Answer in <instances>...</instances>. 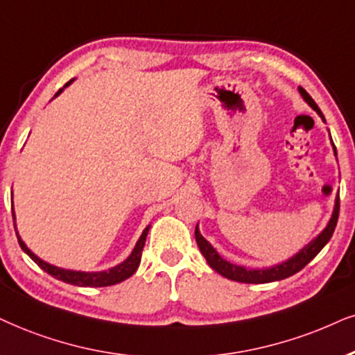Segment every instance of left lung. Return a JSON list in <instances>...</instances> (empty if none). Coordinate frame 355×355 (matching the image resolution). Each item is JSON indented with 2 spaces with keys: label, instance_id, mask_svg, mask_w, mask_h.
<instances>
[{
  "label": "left lung",
  "instance_id": "8db88e82",
  "mask_svg": "<svg viewBox=\"0 0 355 355\" xmlns=\"http://www.w3.org/2000/svg\"><path fill=\"white\" fill-rule=\"evenodd\" d=\"M298 89H300V93H302V96L304 98V101H306L308 105L311 106L322 119H324L321 110L318 107L315 100L308 95L306 89H303L302 87H300ZM334 152H336V147H334ZM338 218H339V196L336 198L333 218L329 219V224L326 226V230L322 231L315 241L309 242L306 248H303L302 250H300L295 257L288 259L286 262L280 263V266H275L270 268H260V270H249V268L236 266V263H231V262H227V260H224L221 255H219L216 250L213 249V245H211L209 242L200 234L198 226H196V230H195V237H196V244H198L201 254L205 255L206 262H208L209 267L213 268V270H216L219 275L230 278V280L241 282V284H268V282L284 280V278L295 275V273L302 270L303 267H306L308 263L311 262V260L315 259L318 254H320V250L324 248L327 242H329L331 237H333L336 224H338Z\"/></svg>",
  "mask_w": 355,
  "mask_h": 355
}]
</instances>
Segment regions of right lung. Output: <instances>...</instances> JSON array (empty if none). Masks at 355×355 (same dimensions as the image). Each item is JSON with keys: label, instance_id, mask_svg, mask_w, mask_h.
I'll return each instance as SVG.
<instances>
[{"label": "right lung", "instance_id": "add662e5", "mask_svg": "<svg viewBox=\"0 0 355 355\" xmlns=\"http://www.w3.org/2000/svg\"><path fill=\"white\" fill-rule=\"evenodd\" d=\"M71 82H73V80H70L69 83H65V87H69ZM60 92H62V89H58V93H60ZM58 93H57V95H58ZM12 219H15V213H12ZM149 227L150 226H147L144 232H142V236L139 237L136 248H134L131 255H129V257L125 259L123 263H119V266H116V267L110 268V270H105V272H73V270H65V268L53 267V266H51V263L44 262V260H40L37 255H34L33 252H31V250L26 248L24 242L21 241V237H19V234H17V232H16V236H17V241H19L21 249L24 250V252L28 254L29 257L33 259L34 262L37 263V266L42 268L44 272H47L49 275L57 278V280H62V282H65V284L78 285V286H110V285L121 284V282H124L125 278H129L134 272L137 270L139 263H141L142 249H144L146 237H147V232H149ZM15 231H16V226H15Z\"/></svg>", "mask_w": 355, "mask_h": 355}]
</instances>
